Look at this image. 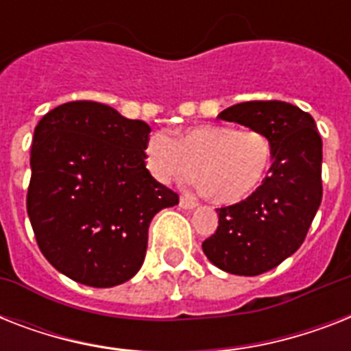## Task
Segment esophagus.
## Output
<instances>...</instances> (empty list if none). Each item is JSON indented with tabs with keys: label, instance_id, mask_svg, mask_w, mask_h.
I'll return each instance as SVG.
<instances>
[{
	"label": "esophagus",
	"instance_id": "34e87169",
	"mask_svg": "<svg viewBox=\"0 0 351 351\" xmlns=\"http://www.w3.org/2000/svg\"><path fill=\"white\" fill-rule=\"evenodd\" d=\"M195 206H197V198L195 197H189V195H184V197H180V208L193 209Z\"/></svg>",
	"mask_w": 351,
	"mask_h": 351
}]
</instances>
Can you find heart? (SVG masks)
<instances>
[{"instance_id":"1","label":"heart","mask_w":351,"mask_h":351,"mask_svg":"<svg viewBox=\"0 0 351 351\" xmlns=\"http://www.w3.org/2000/svg\"><path fill=\"white\" fill-rule=\"evenodd\" d=\"M271 140L256 129L206 123L165 134L145 143V164L164 184H186L195 173L204 189L220 204H237L264 184L271 167Z\"/></svg>"}]
</instances>
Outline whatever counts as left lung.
I'll use <instances>...</instances> for the list:
<instances>
[{
    "instance_id": "left-lung-1",
    "label": "left lung",
    "mask_w": 351,
    "mask_h": 351,
    "mask_svg": "<svg viewBox=\"0 0 351 351\" xmlns=\"http://www.w3.org/2000/svg\"><path fill=\"white\" fill-rule=\"evenodd\" d=\"M220 120L264 132L273 164L253 195L217 209L219 228L202 242L215 266L233 275H261L304 242L322 200V140L308 112L286 101H244Z\"/></svg>"
}]
</instances>
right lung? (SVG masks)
I'll return each instance as SVG.
<instances>
[{"instance_id":"obj_1","label":"right lung","mask_w":351,"mask_h":351,"mask_svg":"<svg viewBox=\"0 0 351 351\" xmlns=\"http://www.w3.org/2000/svg\"><path fill=\"white\" fill-rule=\"evenodd\" d=\"M149 132L90 100L63 104L36 125L27 213L43 256L76 282L111 288L134 277L151 220L178 204L145 167Z\"/></svg>"}]
</instances>
